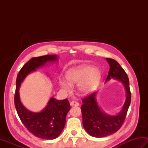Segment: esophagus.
<instances>
[{
  "label": "esophagus",
  "instance_id": "obj_1",
  "mask_svg": "<svg viewBox=\"0 0 148 148\" xmlns=\"http://www.w3.org/2000/svg\"><path fill=\"white\" fill-rule=\"evenodd\" d=\"M70 104H71V106H79V103H78L77 101L73 100V101L71 102Z\"/></svg>",
  "mask_w": 148,
  "mask_h": 148
}]
</instances>
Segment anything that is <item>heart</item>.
I'll use <instances>...</instances> for the list:
<instances>
[{"instance_id":"b5f03b06","label":"heart","mask_w":148,"mask_h":148,"mask_svg":"<svg viewBox=\"0 0 148 148\" xmlns=\"http://www.w3.org/2000/svg\"><path fill=\"white\" fill-rule=\"evenodd\" d=\"M101 75L97 69L89 65H81L69 69L66 73V79L60 81V85L69 89L70 85L77 84L78 91L82 94H88L95 90L100 83Z\"/></svg>"}]
</instances>
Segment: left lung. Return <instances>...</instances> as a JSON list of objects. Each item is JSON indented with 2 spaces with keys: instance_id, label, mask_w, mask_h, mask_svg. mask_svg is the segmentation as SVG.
Wrapping results in <instances>:
<instances>
[{
  "instance_id": "obj_1",
  "label": "left lung",
  "mask_w": 148,
  "mask_h": 148,
  "mask_svg": "<svg viewBox=\"0 0 148 148\" xmlns=\"http://www.w3.org/2000/svg\"><path fill=\"white\" fill-rule=\"evenodd\" d=\"M106 60L110 66L106 81L114 77L121 81L126 90L127 98L121 112L114 116L106 114L100 110L95 100L96 92L82 99L81 110L83 127L90 136L95 137H104L117 132L123 123L131 102L129 79L126 72L115 60L106 58Z\"/></svg>"
}]
</instances>
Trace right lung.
I'll return each instance as SVG.
<instances>
[{
	"instance_id": "obj_1",
	"label": "right lung",
	"mask_w": 148,
	"mask_h": 148,
	"mask_svg": "<svg viewBox=\"0 0 148 148\" xmlns=\"http://www.w3.org/2000/svg\"><path fill=\"white\" fill-rule=\"evenodd\" d=\"M57 60L55 55H47L34 57L26 63L19 72L16 81L14 105L18 114L24 126L30 133L42 139H54L64 129L65 118L71 109L69 100H58L51 98L45 109L40 112H32L21 104L19 96V88L28 74L45 65L48 62Z\"/></svg>"
}]
</instances>
